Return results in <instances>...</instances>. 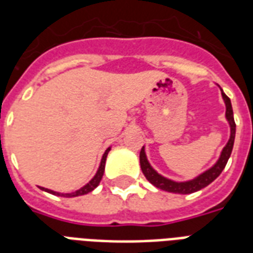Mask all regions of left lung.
<instances>
[{"mask_svg": "<svg viewBox=\"0 0 253 253\" xmlns=\"http://www.w3.org/2000/svg\"><path fill=\"white\" fill-rule=\"evenodd\" d=\"M222 97H223L224 103H226V118H227L228 123H230V127H231V136H230V140H228V143L226 144L223 151H222L219 160L216 162L215 166L209 169V170H206L205 173H202V174H200V176L197 177V178H194V180L186 181V182H176V181L168 180L166 177L160 176V174L150 166V163H148V160H147L146 158L144 147H142V151H140V155H139V159H140V168H142L143 174L146 176L147 180L150 181L154 186L169 193L190 194V193L198 192L201 189H204L205 186H208L209 184H211L212 181L215 180L216 177L222 173V170H223L226 164H227L228 159L231 156L236 131V125L235 121H234L231 101H230V98H228L227 95L224 94L223 91H222Z\"/></svg>", "mask_w": 253, "mask_h": 253, "instance_id": "8db88e82", "label": "left lung"}]
</instances>
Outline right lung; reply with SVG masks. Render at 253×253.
I'll return each instance as SVG.
<instances>
[{
	"label": "right lung",
	"instance_id": "1",
	"mask_svg": "<svg viewBox=\"0 0 253 253\" xmlns=\"http://www.w3.org/2000/svg\"><path fill=\"white\" fill-rule=\"evenodd\" d=\"M109 151H110V147L105 151V154H103L102 156V160H101V166H99L98 170H97V173H95V176L93 177V178H91V180L89 181L85 186H83L81 189L76 190L75 193H67V194H63V193H61L60 194V193L53 192V190H49V189H44V188H41V189H43V190H45V192L51 193V194H56V196H61V197H77V196H84V194L90 193L91 190H94V189L98 186L99 181H101V178H102L103 170H105V163H106V156L107 154H109Z\"/></svg>",
	"mask_w": 253,
	"mask_h": 253
}]
</instances>
